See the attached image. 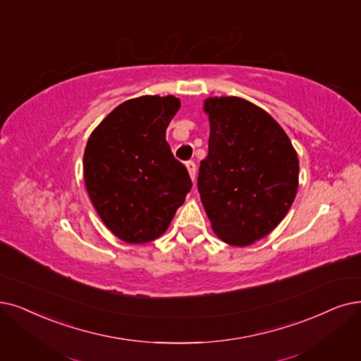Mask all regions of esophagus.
Listing matches in <instances>:
<instances>
[{
    "label": "esophagus",
    "mask_w": 361,
    "mask_h": 361,
    "mask_svg": "<svg viewBox=\"0 0 361 361\" xmlns=\"http://www.w3.org/2000/svg\"><path fill=\"white\" fill-rule=\"evenodd\" d=\"M186 169H188L190 176H191V179L194 180V179H195V173H197V166H195V163H194V161H188V163H186Z\"/></svg>",
    "instance_id": "obj_1"
}]
</instances>
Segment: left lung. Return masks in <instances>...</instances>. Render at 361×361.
<instances>
[{
	"label": "left lung",
	"instance_id": "obj_1",
	"mask_svg": "<svg viewBox=\"0 0 361 361\" xmlns=\"http://www.w3.org/2000/svg\"><path fill=\"white\" fill-rule=\"evenodd\" d=\"M209 154L197 188L214 234L231 246L268 235L289 212L299 161L289 136L268 112L241 97H210Z\"/></svg>",
	"mask_w": 361,
	"mask_h": 361
}]
</instances>
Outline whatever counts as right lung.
<instances>
[{
    "mask_svg": "<svg viewBox=\"0 0 361 361\" xmlns=\"http://www.w3.org/2000/svg\"><path fill=\"white\" fill-rule=\"evenodd\" d=\"M179 108L175 96L126 100L85 145V188L100 219L126 243H148L164 234L192 188L188 170L166 140Z\"/></svg>",
    "mask_w": 361,
    "mask_h": 361,
    "instance_id": "add662e5",
    "label": "right lung"
}]
</instances>
